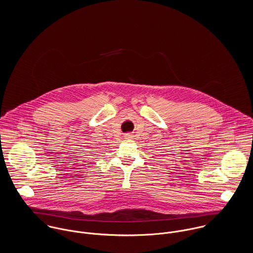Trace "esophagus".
<instances>
[{"instance_id": "esophagus-1", "label": "esophagus", "mask_w": 253, "mask_h": 253, "mask_svg": "<svg viewBox=\"0 0 253 253\" xmlns=\"http://www.w3.org/2000/svg\"><path fill=\"white\" fill-rule=\"evenodd\" d=\"M128 136H129V135H128Z\"/></svg>"}]
</instances>
